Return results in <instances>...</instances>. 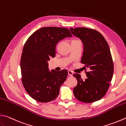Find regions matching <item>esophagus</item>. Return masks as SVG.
<instances>
[{
  "label": "esophagus",
  "mask_w": 126,
  "mask_h": 126,
  "mask_svg": "<svg viewBox=\"0 0 126 126\" xmlns=\"http://www.w3.org/2000/svg\"><path fill=\"white\" fill-rule=\"evenodd\" d=\"M68 76H72L73 72L71 71H68Z\"/></svg>",
  "instance_id": "esophagus-1"
}]
</instances>
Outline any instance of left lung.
Segmentation results:
<instances>
[{
	"label": "left lung",
	"mask_w": 126,
	"mask_h": 126,
	"mask_svg": "<svg viewBox=\"0 0 126 126\" xmlns=\"http://www.w3.org/2000/svg\"><path fill=\"white\" fill-rule=\"evenodd\" d=\"M70 31L81 40L83 53L81 63L85 65L87 78L83 80L80 75H73L77 80L73 94L77 100L90 103L100 100L110 86L113 73V64L110 48L100 33L85 27L70 28Z\"/></svg>",
	"instance_id": "8db88e82"
}]
</instances>
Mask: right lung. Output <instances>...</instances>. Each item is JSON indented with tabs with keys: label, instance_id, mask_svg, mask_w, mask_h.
<instances>
[{
	"label": "right lung",
	"instance_id": "obj_1",
	"mask_svg": "<svg viewBox=\"0 0 126 126\" xmlns=\"http://www.w3.org/2000/svg\"><path fill=\"white\" fill-rule=\"evenodd\" d=\"M71 37L67 28L46 27L34 32L25 43L20 62L22 82L27 93L36 101L48 103L59 95L68 72L50 71L48 61L55 56L58 43Z\"/></svg>",
	"mask_w": 126,
	"mask_h": 126
}]
</instances>
